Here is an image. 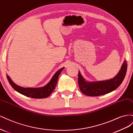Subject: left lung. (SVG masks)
<instances>
[{"label": "left lung", "mask_w": 133, "mask_h": 133, "mask_svg": "<svg viewBox=\"0 0 133 133\" xmlns=\"http://www.w3.org/2000/svg\"><path fill=\"white\" fill-rule=\"evenodd\" d=\"M127 70V63L125 61L118 74L114 78L109 80L94 82H86L78 72V82L79 90L83 94L89 96H98L111 92L122 83L125 76Z\"/></svg>", "instance_id": "left-lung-1"}]
</instances>
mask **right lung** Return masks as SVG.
Returning <instances> with one entry per match:
<instances>
[{
    "label": "right lung",
    "mask_w": 133,
    "mask_h": 133,
    "mask_svg": "<svg viewBox=\"0 0 133 133\" xmlns=\"http://www.w3.org/2000/svg\"><path fill=\"white\" fill-rule=\"evenodd\" d=\"M64 67L59 70L55 75L52 78L51 80L48 84L43 88H24L19 86L12 81V79L8 76H6L7 79L8 80L10 85L12 86V88L17 91V92L20 93L23 95L30 97L35 98H43L48 97L52 92L54 91V89L56 88V86L57 82L59 75H60Z\"/></svg>",
    "instance_id": "obj_1"
}]
</instances>
